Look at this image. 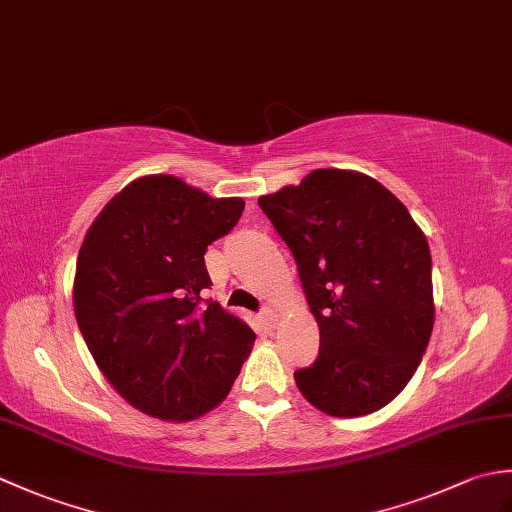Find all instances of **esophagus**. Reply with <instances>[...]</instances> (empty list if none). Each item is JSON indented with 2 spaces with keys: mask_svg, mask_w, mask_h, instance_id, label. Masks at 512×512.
<instances>
[{
  "mask_svg": "<svg viewBox=\"0 0 512 512\" xmlns=\"http://www.w3.org/2000/svg\"><path fill=\"white\" fill-rule=\"evenodd\" d=\"M259 319H262L266 328H275V325H277V314L270 308H264L262 312H259Z\"/></svg>",
  "mask_w": 512,
  "mask_h": 512,
  "instance_id": "obj_1",
  "label": "esophagus"
}]
</instances>
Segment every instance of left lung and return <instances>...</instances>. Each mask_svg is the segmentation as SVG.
I'll return each instance as SVG.
<instances>
[{
    "label": "left lung",
    "mask_w": 512,
    "mask_h": 512,
    "mask_svg": "<svg viewBox=\"0 0 512 512\" xmlns=\"http://www.w3.org/2000/svg\"><path fill=\"white\" fill-rule=\"evenodd\" d=\"M290 248L319 356L295 372L308 402L356 418L394 400L433 330L431 253L407 206L358 171L317 169L259 198Z\"/></svg>",
    "instance_id": "8db88e82"
}]
</instances>
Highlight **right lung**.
Returning <instances> with one entry per match:
<instances>
[{
    "label": "right lung",
    "mask_w": 512,
    "mask_h": 512,
    "mask_svg": "<svg viewBox=\"0 0 512 512\" xmlns=\"http://www.w3.org/2000/svg\"><path fill=\"white\" fill-rule=\"evenodd\" d=\"M239 198L145 176L112 198L76 259L74 314L105 378L129 405L184 422L226 398L255 332L202 299L204 253L233 231Z\"/></svg>",
    "instance_id": "1"
}]
</instances>
